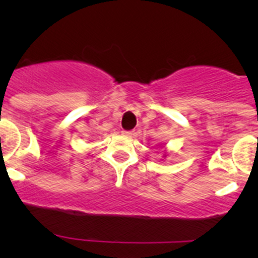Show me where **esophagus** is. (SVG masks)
Masks as SVG:
<instances>
[{
  "mask_svg": "<svg viewBox=\"0 0 258 258\" xmlns=\"http://www.w3.org/2000/svg\"><path fill=\"white\" fill-rule=\"evenodd\" d=\"M122 135L126 136V137H132V136L135 135V132H133V131H122Z\"/></svg>",
  "mask_w": 258,
  "mask_h": 258,
  "instance_id": "esophagus-1",
  "label": "esophagus"
}]
</instances>
